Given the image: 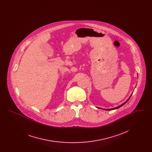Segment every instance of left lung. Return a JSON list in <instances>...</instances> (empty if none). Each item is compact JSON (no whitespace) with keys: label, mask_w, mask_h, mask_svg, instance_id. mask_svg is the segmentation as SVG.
Here are the masks:
<instances>
[{"label":"left lung","mask_w":152,"mask_h":152,"mask_svg":"<svg viewBox=\"0 0 152 152\" xmlns=\"http://www.w3.org/2000/svg\"><path fill=\"white\" fill-rule=\"evenodd\" d=\"M133 94V93H132ZM132 94L130 95V97L128 98V99L126 100V101H125V102H124L123 104H122L121 105H119V106H118V107H116V108H112V109H103V108H99V107H98V108H100L102 109H104V110H114V109H117L119 108H120L121 107H122L123 105H124L125 103H126L127 102H128V101L129 100V99L130 98V97H131V96H132Z\"/></svg>","instance_id":"obj_1"}]
</instances>
